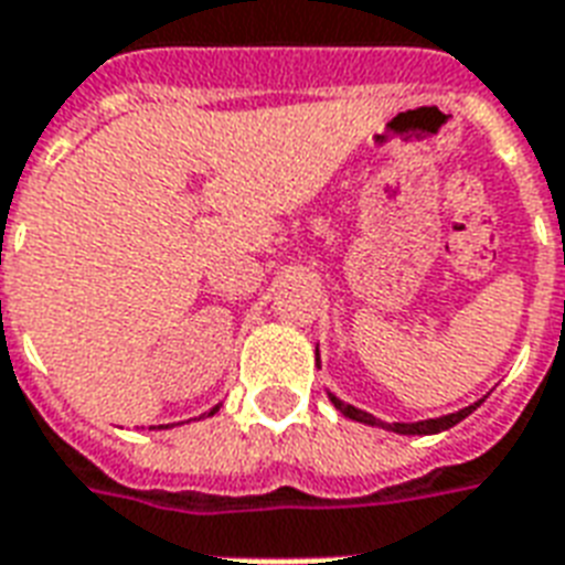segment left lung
Wrapping results in <instances>:
<instances>
[{
	"label": "left lung",
	"instance_id": "8db88e82",
	"mask_svg": "<svg viewBox=\"0 0 565 565\" xmlns=\"http://www.w3.org/2000/svg\"><path fill=\"white\" fill-rule=\"evenodd\" d=\"M329 397L340 415H347L350 420H359V424H367V426H382V429H391V433H399V436H433V433H445V429H450V426H456L459 420H465V417L471 415L473 408L483 403V399H480V403H473V406L462 408V412H454V415H445V417H429V420H417V424H385V420H379V417H373L370 412H361V408L343 403V399H338L334 394H329Z\"/></svg>",
	"mask_w": 565,
	"mask_h": 565
}]
</instances>
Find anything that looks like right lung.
<instances>
[{"instance_id":"1","label":"right lung","mask_w":565,"mask_h":565,"mask_svg":"<svg viewBox=\"0 0 565 565\" xmlns=\"http://www.w3.org/2000/svg\"><path fill=\"white\" fill-rule=\"evenodd\" d=\"M215 412H218V406H215V408H213V412H210V415H215Z\"/></svg>"}]
</instances>
